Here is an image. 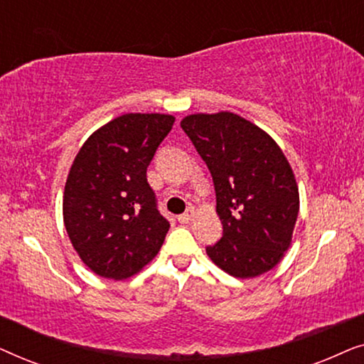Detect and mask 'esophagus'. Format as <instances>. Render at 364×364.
<instances>
[{
  "label": "esophagus",
  "mask_w": 364,
  "mask_h": 364,
  "mask_svg": "<svg viewBox=\"0 0 364 364\" xmlns=\"http://www.w3.org/2000/svg\"><path fill=\"white\" fill-rule=\"evenodd\" d=\"M193 215H196V210H193V208L191 207V208H187V212L186 213H182V215H178L177 217V220L181 222V223H188L193 218Z\"/></svg>",
  "instance_id": "1"
}]
</instances>
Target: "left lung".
Listing matches in <instances>:
<instances>
[{"label":"left lung","instance_id":"left-lung-1","mask_svg":"<svg viewBox=\"0 0 364 364\" xmlns=\"http://www.w3.org/2000/svg\"><path fill=\"white\" fill-rule=\"evenodd\" d=\"M181 127L212 173L223 235L207 255L228 275L272 270L291 243L300 196L285 154L233 112L192 114Z\"/></svg>","mask_w":364,"mask_h":364}]
</instances>
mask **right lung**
I'll return each instance as SVG.
<instances>
[{
	"instance_id": "add662e5",
	"label": "right lung",
	"mask_w": 364,
	"mask_h": 364,
	"mask_svg": "<svg viewBox=\"0 0 364 364\" xmlns=\"http://www.w3.org/2000/svg\"><path fill=\"white\" fill-rule=\"evenodd\" d=\"M173 121L168 114H124L91 134L74 159L64 227L99 277H132L161 250L171 223L159 212L147 167Z\"/></svg>"
}]
</instances>
